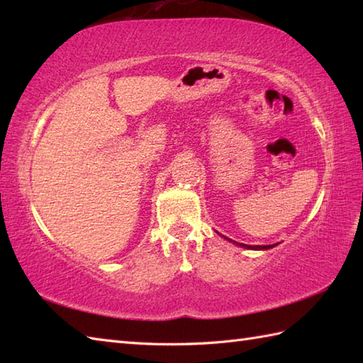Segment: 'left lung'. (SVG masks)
Masks as SVG:
<instances>
[{
  "mask_svg": "<svg viewBox=\"0 0 363 363\" xmlns=\"http://www.w3.org/2000/svg\"><path fill=\"white\" fill-rule=\"evenodd\" d=\"M225 237V235H223ZM226 240H229V242H233L234 245H237V246H240V248H246V250H269V248H274V246L277 245H245V243H238V242H234V240H230V238H228V237H225Z\"/></svg>",
  "mask_w": 363,
  "mask_h": 363,
  "instance_id": "1",
  "label": "left lung"
}]
</instances>
